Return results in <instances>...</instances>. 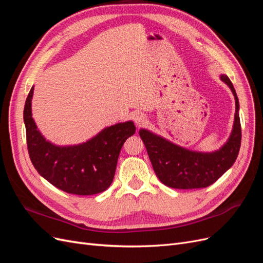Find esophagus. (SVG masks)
<instances>
[{
    "label": "esophagus",
    "instance_id": "34e87169",
    "mask_svg": "<svg viewBox=\"0 0 263 263\" xmlns=\"http://www.w3.org/2000/svg\"><path fill=\"white\" fill-rule=\"evenodd\" d=\"M134 122H135V124H136L138 127H142L144 125H146L147 118H146V116H145L144 114L137 113V114L134 115Z\"/></svg>",
    "mask_w": 263,
    "mask_h": 263
}]
</instances>
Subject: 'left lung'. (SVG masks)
Here are the masks:
<instances>
[{
  "mask_svg": "<svg viewBox=\"0 0 263 263\" xmlns=\"http://www.w3.org/2000/svg\"><path fill=\"white\" fill-rule=\"evenodd\" d=\"M220 79L234 94L236 113L232 135L219 150L214 153H196L174 145L149 130H139L153 168L164 185L182 190L208 187L236 161L241 144L239 101L229 78L221 74Z\"/></svg>",
  "mask_w": 263,
  "mask_h": 263,
  "instance_id": "left-lung-1",
  "label": "left lung"
}]
</instances>
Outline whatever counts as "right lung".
<instances>
[{"mask_svg":"<svg viewBox=\"0 0 263 263\" xmlns=\"http://www.w3.org/2000/svg\"><path fill=\"white\" fill-rule=\"evenodd\" d=\"M31 87L24 107L30 161L43 178L69 194L93 195L112 183L119 153L136 132L133 122L106 127L97 136L77 146L59 147L47 141L31 117Z\"/></svg>","mask_w":263,"mask_h":263,"instance_id":"obj_1","label":"right lung"}]
</instances>
